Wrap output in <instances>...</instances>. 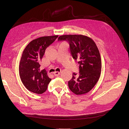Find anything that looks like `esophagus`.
Wrapping results in <instances>:
<instances>
[{
    "instance_id": "obj_1",
    "label": "esophagus",
    "mask_w": 129,
    "mask_h": 129,
    "mask_svg": "<svg viewBox=\"0 0 129 129\" xmlns=\"http://www.w3.org/2000/svg\"><path fill=\"white\" fill-rule=\"evenodd\" d=\"M60 74V72H55V73H54V75H55V76H58Z\"/></svg>"
}]
</instances>
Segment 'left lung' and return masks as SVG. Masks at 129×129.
Wrapping results in <instances>:
<instances>
[{"mask_svg": "<svg viewBox=\"0 0 129 129\" xmlns=\"http://www.w3.org/2000/svg\"><path fill=\"white\" fill-rule=\"evenodd\" d=\"M67 41L74 59L78 60L79 74H73L68 87L76 95L90 91L98 81L102 68L98 48L90 38L83 35H63L58 41Z\"/></svg>", "mask_w": 129, "mask_h": 129, "instance_id": "1", "label": "left lung"}]
</instances>
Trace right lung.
Returning a JSON list of instances; mask_svg holds the SVG:
<instances>
[{"label":"right lung","mask_w":129,"mask_h":129,"mask_svg":"<svg viewBox=\"0 0 129 129\" xmlns=\"http://www.w3.org/2000/svg\"><path fill=\"white\" fill-rule=\"evenodd\" d=\"M58 36L42 37L30 41L23 51L19 64V75L25 87L38 94L46 91L51 79L46 70H41L40 62L46 49Z\"/></svg>","instance_id":"right-lung-1"}]
</instances>
